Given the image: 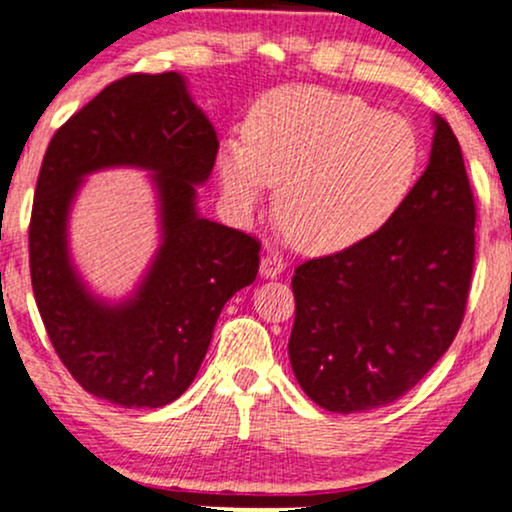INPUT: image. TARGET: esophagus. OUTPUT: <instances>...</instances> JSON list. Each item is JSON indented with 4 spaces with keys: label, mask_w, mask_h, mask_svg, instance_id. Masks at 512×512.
Masks as SVG:
<instances>
[{
    "label": "esophagus",
    "mask_w": 512,
    "mask_h": 512,
    "mask_svg": "<svg viewBox=\"0 0 512 512\" xmlns=\"http://www.w3.org/2000/svg\"><path fill=\"white\" fill-rule=\"evenodd\" d=\"M283 267H286V262H283V257L278 255V252H267V255L262 257L260 271H262V276L276 278L283 271Z\"/></svg>",
    "instance_id": "1"
}]
</instances>
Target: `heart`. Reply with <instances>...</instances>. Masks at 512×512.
Here are the masks:
<instances>
[{
  "instance_id": "1",
  "label": "heart",
  "mask_w": 512,
  "mask_h": 512,
  "mask_svg": "<svg viewBox=\"0 0 512 512\" xmlns=\"http://www.w3.org/2000/svg\"><path fill=\"white\" fill-rule=\"evenodd\" d=\"M416 129L397 113L326 89H281L257 103L245 141L219 155L234 208H260L278 186V215L302 248L335 252L390 219L418 170Z\"/></svg>"
}]
</instances>
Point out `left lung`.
<instances>
[{"instance_id": "1", "label": "left lung", "mask_w": 512, "mask_h": 512, "mask_svg": "<svg viewBox=\"0 0 512 512\" xmlns=\"http://www.w3.org/2000/svg\"><path fill=\"white\" fill-rule=\"evenodd\" d=\"M475 196L449 122L397 212L364 241L295 269L288 357L307 397L335 413L392 404L444 357L468 307Z\"/></svg>"}]
</instances>
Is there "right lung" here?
<instances>
[{
	"label": "right lung",
	"mask_w": 512,
	"mask_h": 512,
	"mask_svg": "<svg viewBox=\"0 0 512 512\" xmlns=\"http://www.w3.org/2000/svg\"><path fill=\"white\" fill-rule=\"evenodd\" d=\"M217 134L177 73H132L63 122L44 153L28 226L30 278L58 359L94 397L158 409L193 383L222 307L260 269V241L196 212ZM113 164L151 169L164 245L132 301L99 303L67 257L65 222L84 173Z\"/></svg>",
	"instance_id": "add662e5"
}]
</instances>
